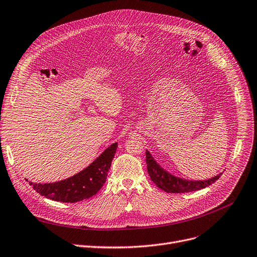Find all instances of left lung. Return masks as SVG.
Returning a JSON list of instances; mask_svg holds the SVG:
<instances>
[{
    "label": "left lung",
    "mask_w": 257,
    "mask_h": 257,
    "mask_svg": "<svg viewBox=\"0 0 257 257\" xmlns=\"http://www.w3.org/2000/svg\"><path fill=\"white\" fill-rule=\"evenodd\" d=\"M146 163H147V170L148 174L151 178V181L161 188L162 190L168 193H185V192H192L196 190H200V189L206 188L210 185L216 182L220 177L221 174H218L217 176L210 178L207 181H186L182 180V178L175 177L168 172L163 170L161 167L156 164V162L153 160L151 154L146 151Z\"/></svg>",
    "instance_id": "8db88e82"
}]
</instances>
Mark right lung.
Returning <instances> with one entry per match:
<instances>
[{
	"label": "right lung",
	"instance_id": "right-lung-1",
	"mask_svg": "<svg viewBox=\"0 0 257 257\" xmlns=\"http://www.w3.org/2000/svg\"><path fill=\"white\" fill-rule=\"evenodd\" d=\"M117 144L108 147L86 169L67 180L51 184L29 182L42 196L63 203H76L95 195L106 182V177L114 158Z\"/></svg>",
	"mask_w": 257,
	"mask_h": 257
}]
</instances>
